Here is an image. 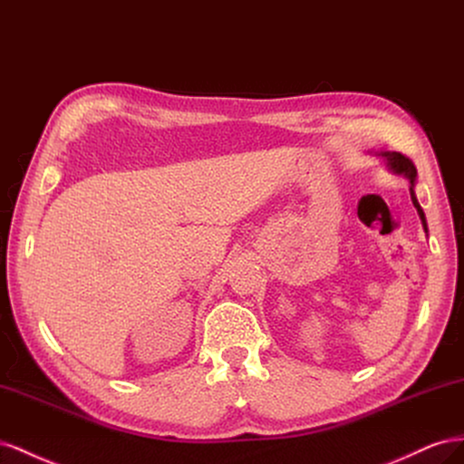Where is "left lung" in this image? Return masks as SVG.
<instances>
[{"mask_svg": "<svg viewBox=\"0 0 464 464\" xmlns=\"http://www.w3.org/2000/svg\"><path fill=\"white\" fill-rule=\"evenodd\" d=\"M382 159L387 161V167L392 170V173L396 175H402L410 180V198H412V204L414 208L418 209V216L421 219V225H423V231L428 233V223H426V216H423V209L421 206L418 204L416 200V194H414V184H416V177H418V170L414 167V163L410 161V159L399 151H381L379 153Z\"/></svg>", "mask_w": 464, "mask_h": 464, "instance_id": "1", "label": "left lung"}]
</instances>
